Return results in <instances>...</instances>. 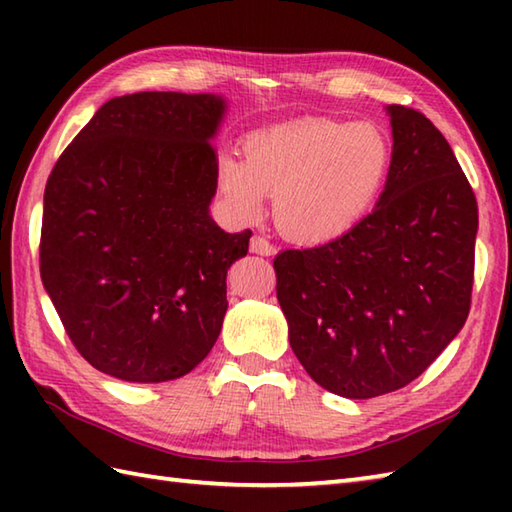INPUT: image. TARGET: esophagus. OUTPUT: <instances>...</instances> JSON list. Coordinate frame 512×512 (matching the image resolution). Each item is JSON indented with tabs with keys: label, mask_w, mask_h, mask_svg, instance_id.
<instances>
[{
	"label": "esophagus",
	"mask_w": 512,
	"mask_h": 512,
	"mask_svg": "<svg viewBox=\"0 0 512 512\" xmlns=\"http://www.w3.org/2000/svg\"><path fill=\"white\" fill-rule=\"evenodd\" d=\"M250 253H255V255H273L275 253V246L268 242L266 237H262V235H253V239H250Z\"/></svg>",
	"instance_id": "obj_1"
}]
</instances>
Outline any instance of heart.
<instances>
[{
    "instance_id": "b5f03b06",
    "label": "heart",
    "mask_w": 512,
    "mask_h": 512,
    "mask_svg": "<svg viewBox=\"0 0 512 512\" xmlns=\"http://www.w3.org/2000/svg\"><path fill=\"white\" fill-rule=\"evenodd\" d=\"M244 160L222 156L217 187L233 213L257 220L275 193L281 233L303 244L330 242L372 209L385 187L391 143L374 123L306 118L253 132Z\"/></svg>"
}]
</instances>
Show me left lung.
<instances>
[{
  "label": "left lung",
  "instance_id": "1",
  "mask_svg": "<svg viewBox=\"0 0 512 512\" xmlns=\"http://www.w3.org/2000/svg\"><path fill=\"white\" fill-rule=\"evenodd\" d=\"M391 165L374 211L345 235L275 257L290 347L343 398L409 385L469 317L477 202L436 125L387 105Z\"/></svg>",
  "mask_w": 512,
  "mask_h": 512
}]
</instances>
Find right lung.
Instances as JSON below:
<instances>
[{
	"instance_id": "1",
	"label": "right lung",
	"mask_w": 512,
	"mask_h": 512,
	"mask_svg": "<svg viewBox=\"0 0 512 512\" xmlns=\"http://www.w3.org/2000/svg\"><path fill=\"white\" fill-rule=\"evenodd\" d=\"M224 114L217 94L116 96L50 173L41 281L70 341L103 374L165 383L220 336L226 273L253 235L224 233L209 213Z\"/></svg>"
}]
</instances>
